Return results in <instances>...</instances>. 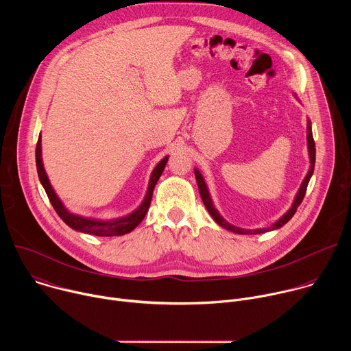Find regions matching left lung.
I'll list each match as a JSON object with an SVG mask.
<instances>
[{"label": "left lung", "instance_id": "left-lung-1", "mask_svg": "<svg viewBox=\"0 0 351 351\" xmlns=\"http://www.w3.org/2000/svg\"><path fill=\"white\" fill-rule=\"evenodd\" d=\"M307 144H308V154H310V162H311L310 171H308L307 176L304 178L302 186H300V189H298V191H297V195H295V198H294L293 206L290 207V210H289L280 219H278L272 226H269V228H263V229H261V228H260V229H241V228H237V226L230 225L229 222H226V221L219 215V213L217 211V208L214 207L213 199H211L210 193H208V189H207V184H206V182H204L202 173H199L197 169H194V175H195V180H197V186H198L199 195H202L203 203H204V206L207 207L210 215L214 218V221H215L218 225H221L222 228H225V229H228V230H230V232H233V233H239V234H258V233H265V232H269V230L279 229V228H282L285 223H287V222L291 219V217L295 214L298 206L302 204L303 198H304V195H306V191H307L308 182H310L311 175H313V172H314V165H315V141H314V137H313V130H311V122H310V121L307 122Z\"/></svg>", "mask_w": 351, "mask_h": 351}]
</instances>
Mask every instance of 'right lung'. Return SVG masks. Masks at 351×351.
Instances as JSON below:
<instances>
[{"label": "right lung", "instance_id": "obj_1", "mask_svg": "<svg viewBox=\"0 0 351 351\" xmlns=\"http://www.w3.org/2000/svg\"><path fill=\"white\" fill-rule=\"evenodd\" d=\"M168 162V157H165L161 162H158V165L154 168L152 178H149V183H148V190L147 194L143 199L141 206L133 211L132 214L123 217V218H118V219H112V221H98V219H90V218H83L79 215H75L72 213H69L64 204L61 203V199L58 198V195L56 194L53 186L49 184V180L47 178V173L44 171L43 167V160H41V136H38V141L36 145V167H37V173H38V179L49 198V203L53 204L54 210L57 211V214L60 215V218L72 229L87 233V234H94V236H122L125 233L132 232L145 217L149 204H152V198H153V191L154 187L160 179V176L164 172V168Z\"/></svg>", "mask_w": 351, "mask_h": 351}]
</instances>
